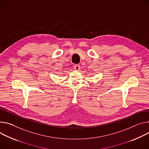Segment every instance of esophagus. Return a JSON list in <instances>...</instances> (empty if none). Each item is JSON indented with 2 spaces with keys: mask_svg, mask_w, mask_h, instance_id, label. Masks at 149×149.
I'll return each instance as SVG.
<instances>
[{
  "mask_svg": "<svg viewBox=\"0 0 149 149\" xmlns=\"http://www.w3.org/2000/svg\"><path fill=\"white\" fill-rule=\"evenodd\" d=\"M74 69L76 70H79L80 69V65L79 64H75L74 65Z\"/></svg>",
  "mask_w": 149,
  "mask_h": 149,
  "instance_id": "esophagus-1",
  "label": "esophagus"
}]
</instances>
